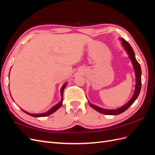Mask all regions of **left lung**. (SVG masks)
Returning <instances> with one entry per match:
<instances>
[{"label": "left lung", "instance_id": "left-lung-1", "mask_svg": "<svg viewBox=\"0 0 155 155\" xmlns=\"http://www.w3.org/2000/svg\"><path fill=\"white\" fill-rule=\"evenodd\" d=\"M121 41H122V45L124 46L125 49L126 50L127 52L128 53L129 55V58L130 59L131 61H132V63L133 64V67L134 68V71L136 74V81H137V83H136V88H135V91L134 94L133 96V97L131 98V100L124 106L121 107L118 109H115V110H107V109H101V108L96 106L94 105H92L89 103V105L90 106L93 108L94 109H95L96 110L101 112L102 114H107V115H118L121 113H122L124 111H125L127 109H129V107L132 105L134 101L137 99V97L139 95V94L140 92V90H141V86H142V79H141V75H142V70H141V67H140V65L137 61V60L135 58V55L134 51L131 47V46L129 45L127 41H126L125 39H121Z\"/></svg>", "mask_w": 155, "mask_h": 155}]
</instances>
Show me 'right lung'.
<instances>
[{
  "label": "right lung",
  "mask_w": 155,
  "mask_h": 155,
  "mask_svg": "<svg viewBox=\"0 0 155 155\" xmlns=\"http://www.w3.org/2000/svg\"><path fill=\"white\" fill-rule=\"evenodd\" d=\"M66 85H67V83H65V84H64V85H63V87H61V101L60 102H59L57 105H55L53 107H51L48 111L45 112V113H41V114H30V113H28V112H26L25 110H23L22 109V110L23 112H25L26 114H28V115H30L31 116H33V117H36V118H37V117H45V116H47L50 115L51 114H52L53 112H54L55 111L57 110L58 109H59V108L61 107V106L62 105L63 101V92H64V89L65 87H66Z\"/></svg>",
  "instance_id": "add662e5"
}]
</instances>
